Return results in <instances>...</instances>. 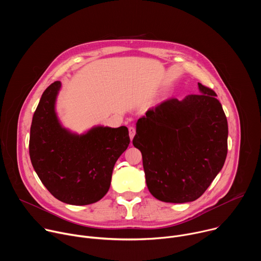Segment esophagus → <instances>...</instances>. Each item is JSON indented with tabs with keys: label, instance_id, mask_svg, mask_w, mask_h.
Returning a JSON list of instances; mask_svg holds the SVG:
<instances>
[{
	"label": "esophagus",
	"instance_id": "esophagus-1",
	"mask_svg": "<svg viewBox=\"0 0 261 261\" xmlns=\"http://www.w3.org/2000/svg\"><path fill=\"white\" fill-rule=\"evenodd\" d=\"M135 132H136V130H135V128L134 127H129V136H130V139L132 140L133 139V137H134V135H135Z\"/></svg>",
	"mask_w": 261,
	"mask_h": 261
}]
</instances>
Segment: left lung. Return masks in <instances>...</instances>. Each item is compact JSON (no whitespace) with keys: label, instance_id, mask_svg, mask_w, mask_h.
Returning <instances> with one entry per match:
<instances>
[{"label":"left lung","instance_id":"8db88e82","mask_svg":"<svg viewBox=\"0 0 261 261\" xmlns=\"http://www.w3.org/2000/svg\"><path fill=\"white\" fill-rule=\"evenodd\" d=\"M198 88L200 94L165 100L136 123L132 142L142 155L147 189L164 202L199 198L227 156L224 110L212 89Z\"/></svg>","mask_w":261,"mask_h":261}]
</instances>
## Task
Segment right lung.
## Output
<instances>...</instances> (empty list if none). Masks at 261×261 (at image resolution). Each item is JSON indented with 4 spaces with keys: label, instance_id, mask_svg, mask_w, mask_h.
Returning <instances> with one entry per match:
<instances>
[{
    "label": "right lung",
    "instance_id": "1",
    "mask_svg": "<svg viewBox=\"0 0 261 261\" xmlns=\"http://www.w3.org/2000/svg\"><path fill=\"white\" fill-rule=\"evenodd\" d=\"M61 83L42 94L30 132L32 165L57 199L72 205L100 200L108 191L114 166L130 143L125 126H98L77 135L63 128L55 110Z\"/></svg>",
    "mask_w": 261,
    "mask_h": 261
}]
</instances>
